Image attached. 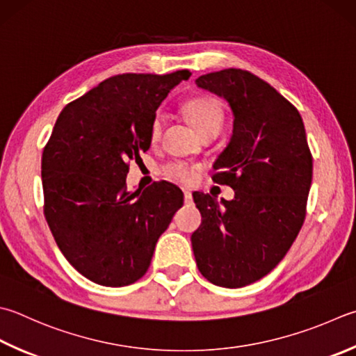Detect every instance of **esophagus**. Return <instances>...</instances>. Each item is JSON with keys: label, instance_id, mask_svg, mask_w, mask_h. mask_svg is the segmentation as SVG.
I'll use <instances>...</instances> for the list:
<instances>
[{"label": "esophagus", "instance_id": "obj_1", "mask_svg": "<svg viewBox=\"0 0 356 356\" xmlns=\"http://www.w3.org/2000/svg\"><path fill=\"white\" fill-rule=\"evenodd\" d=\"M184 203L186 204L192 203V193L189 191H184Z\"/></svg>", "mask_w": 356, "mask_h": 356}]
</instances>
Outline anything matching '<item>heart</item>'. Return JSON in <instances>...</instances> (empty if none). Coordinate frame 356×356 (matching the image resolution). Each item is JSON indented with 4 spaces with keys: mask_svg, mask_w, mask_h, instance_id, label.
Listing matches in <instances>:
<instances>
[{
    "mask_svg": "<svg viewBox=\"0 0 356 356\" xmlns=\"http://www.w3.org/2000/svg\"><path fill=\"white\" fill-rule=\"evenodd\" d=\"M184 111L189 122L200 135L209 131L218 133L221 125H223V105L220 104L218 99L212 96H200L189 100L184 106ZM161 133H163V116L156 115L150 127L152 140H158L161 138ZM163 173L169 178L183 181V183H191L195 178V167L186 163H169L163 167Z\"/></svg>",
    "mask_w": 356,
    "mask_h": 356,
    "instance_id": "obj_1",
    "label": "heart"
}]
</instances>
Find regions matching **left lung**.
Returning a JSON list of instances; mask_svg holds the SVG:
<instances>
[{
  "label": "left lung",
  "mask_w": 356,
  "mask_h": 356,
  "mask_svg": "<svg viewBox=\"0 0 356 356\" xmlns=\"http://www.w3.org/2000/svg\"><path fill=\"white\" fill-rule=\"evenodd\" d=\"M225 97L234 115L232 138L213 163L212 179L234 200L193 192L201 225L192 234L200 273L213 285L240 288L266 276L296 240L305 220L313 158L296 106L245 70L195 80Z\"/></svg>",
  "instance_id": "left-lung-1"
}]
</instances>
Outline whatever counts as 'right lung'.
I'll use <instances>...</instances> for the list:
<instances>
[{
  "label": "right lung",
  "instance_id": "add662e5",
  "mask_svg": "<svg viewBox=\"0 0 356 356\" xmlns=\"http://www.w3.org/2000/svg\"><path fill=\"white\" fill-rule=\"evenodd\" d=\"M191 77L119 74L60 113L42 156L44 217L76 270L99 285L124 286L147 273L183 192L159 181L127 189L129 163L150 149V127L170 90Z\"/></svg>",
  "mask_w": 356,
  "mask_h": 356
}]
</instances>
